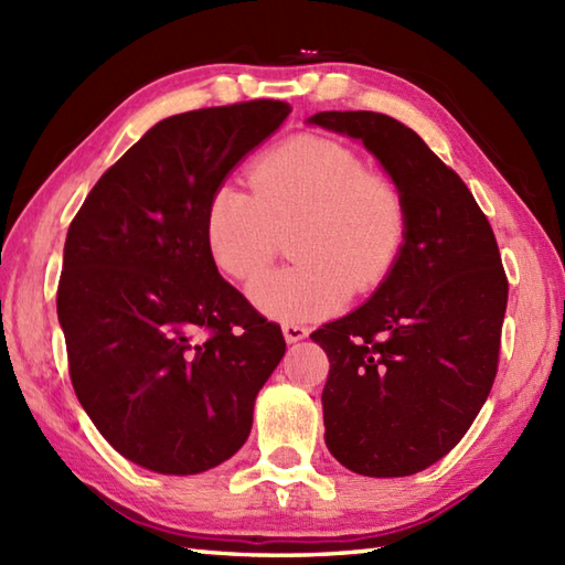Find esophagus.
<instances>
[{
  "label": "esophagus",
  "instance_id": "esophagus-1",
  "mask_svg": "<svg viewBox=\"0 0 565 565\" xmlns=\"http://www.w3.org/2000/svg\"><path fill=\"white\" fill-rule=\"evenodd\" d=\"M281 330H284L286 342H298V340H303L306 334H308V330L301 326V322H284Z\"/></svg>",
  "mask_w": 565,
  "mask_h": 565
}]
</instances>
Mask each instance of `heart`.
Wrapping results in <instances>:
<instances>
[{"instance_id": "b5f03b06", "label": "heart", "mask_w": 565, "mask_h": 565, "mask_svg": "<svg viewBox=\"0 0 565 565\" xmlns=\"http://www.w3.org/2000/svg\"><path fill=\"white\" fill-rule=\"evenodd\" d=\"M247 184H221L203 213V237L221 274L245 281L276 257L291 233V267L249 284V301L281 320L338 310L366 294L398 262L411 227L401 179L366 167L342 140L296 136L249 164Z\"/></svg>"}]
</instances>
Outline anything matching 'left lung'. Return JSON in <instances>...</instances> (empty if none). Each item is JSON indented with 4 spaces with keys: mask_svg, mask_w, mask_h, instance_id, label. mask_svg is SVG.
<instances>
[{
    "mask_svg": "<svg viewBox=\"0 0 565 565\" xmlns=\"http://www.w3.org/2000/svg\"><path fill=\"white\" fill-rule=\"evenodd\" d=\"M310 124L362 140L407 194L411 227L386 281L310 338L330 359V454L362 476H411L461 441L493 388L508 276L486 213L413 128L376 111Z\"/></svg>",
    "mask_w": 565,
    "mask_h": 565,
    "instance_id": "8db88e82",
    "label": "left lung"
}]
</instances>
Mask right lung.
<instances>
[{"label":"right lung","mask_w":565,"mask_h":565,"mask_svg":"<svg viewBox=\"0 0 565 565\" xmlns=\"http://www.w3.org/2000/svg\"><path fill=\"white\" fill-rule=\"evenodd\" d=\"M291 106L252 99L152 126L70 223L57 318L70 381L111 447L189 476L243 447L281 328L215 269L203 213L239 158Z\"/></svg>","instance_id":"1"}]
</instances>
